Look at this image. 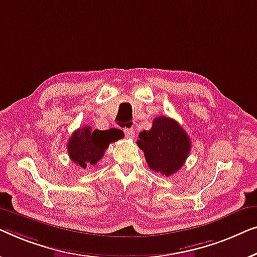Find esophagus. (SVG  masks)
<instances>
[{
	"instance_id": "34e87169",
	"label": "esophagus",
	"mask_w": 257,
	"mask_h": 257,
	"mask_svg": "<svg viewBox=\"0 0 257 257\" xmlns=\"http://www.w3.org/2000/svg\"><path fill=\"white\" fill-rule=\"evenodd\" d=\"M124 134H125V136L128 137V139L133 140L134 137H135V129H134V128H130V129L124 128Z\"/></svg>"
}]
</instances>
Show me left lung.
<instances>
[{
	"label": "left lung",
	"instance_id": "8db88e82",
	"mask_svg": "<svg viewBox=\"0 0 257 257\" xmlns=\"http://www.w3.org/2000/svg\"><path fill=\"white\" fill-rule=\"evenodd\" d=\"M139 137L137 146L143 150L149 168L166 177L178 171L190 154V137L170 117H156L151 129L141 132Z\"/></svg>",
	"mask_w": 257,
	"mask_h": 257
}]
</instances>
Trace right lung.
<instances>
[{
  "label": "right lung",
  "mask_w": 257,
  "mask_h": 257,
  "mask_svg": "<svg viewBox=\"0 0 257 257\" xmlns=\"http://www.w3.org/2000/svg\"><path fill=\"white\" fill-rule=\"evenodd\" d=\"M121 137L122 132L118 129L92 130L89 125H85L75 130L68 140V155L72 162L86 169L95 165L103 157L108 146Z\"/></svg>",
  "instance_id": "right-lung-1"
}]
</instances>
